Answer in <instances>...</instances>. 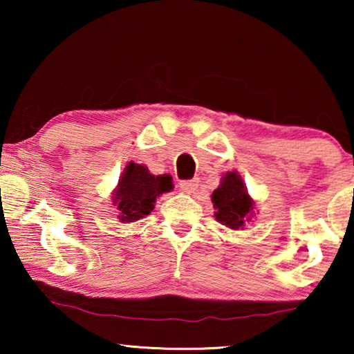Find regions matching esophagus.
<instances>
[{"instance_id":"1","label":"esophagus","mask_w":354,"mask_h":354,"mask_svg":"<svg viewBox=\"0 0 354 354\" xmlns=\"http://www.w3.org/2000/svg\"><path fill=\"white\" fill-rule=\"evenodd\" d=\"M196 188H198L196 178H193V180H182L180 182V190L183 193H188V195H190V193H195Z\"/></svg>"}]
</instances>
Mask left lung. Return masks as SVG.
<instances>
[{
  "label": "left lung",
  "mask_w": 354,
  "mask_h": 354,
  "mask_svg": "<svg viewBox=\"0 0 354 354\" xmlns=\"http://www.w3.org/2000/svg\"><path fill=\"white\" fill-rule=\"evenodd\" d=\"M214 217L232 230H243L254 216V200L246 190L245 182L236 171L225 172L221 185L211 195Z\"/></svg>",
  "instance_id": "8db88e82"
}]
</instances>
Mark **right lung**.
I'll use <instances>...</instances> for the list:
<instances>
[{
    "label": "right lung",
    "instance_id": "1",
    "mask_svg": "<svg viewBox=\"0 0 354 354\" xmlns=\"http://www.w3.org/2000/svg\"><path fill=\"white\" fill-rule=\"evenodd\" d=\"M172 188V177L167 174L153 176L143 164L129 162L113 190V205L119 211V221L129 224L147 217L154 209L156 198Z\"/></svg>",
    "mask_w": 354,
    "mask_h": 354
}]
</instances>
